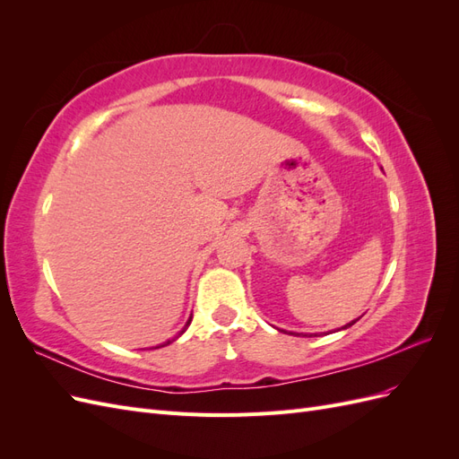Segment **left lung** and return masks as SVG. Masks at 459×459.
Returning a JSON list of instances; mask_svg holds the SVG:
<instances>
[{"label": "left lung", "instance_id": "8db88e82", "mask_svg": "<svg viewBox=\"0 0 459 459\" xmlns=\"http://www.w3.org/2000/svg\"><path fill=\"white\" fill-rule=\"evenodd\" d=\"M354 324H356V319H354V322H351V324H346V325H342L341 329H349V327H351V325H354ZM341 329H337V331H341ZM290 335H293V333H290ZM304 337H307V335H304Z\"/></svg>", "mask_w": 459, "mask_h": 459}]
</instances>
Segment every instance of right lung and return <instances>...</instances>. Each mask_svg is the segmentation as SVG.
Here are the masks:
<instances>
[{
  "instance_id": "right-lung-1",
  "label": "right lung",
  "mask_w": 459,
  "mask_h": 459,
  "mask_svg": "<svg viewBox=\"0 0 459 459\" xmlns=\"http://www.w3.org/2000/svg\"><path fill=\"white\" fill-rule=\"evenodd\" d=\"M189 324H191V316H189V319H187V324H186V327H184V329H182V331H179V333H178V337H179V335H184V333H186V329H187V327H189ZM178 337H174V339H172V341H176V339H178ZM172 341H166V342H162V344H159V346H155V349H160V346H166V344H170V342H172Z\"/></svg>"
}]
</instances>
